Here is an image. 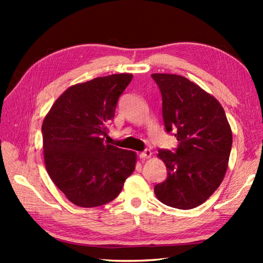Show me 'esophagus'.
I'll use <instances>...</instances> for the list:
<instances>
[{
	"instance_id": "obj_1",
	"label": "esophagus",
	"mask_w": 263,
	"mask_h": 263,
	"mask_svg": "<svg viewBox=\"0 0 263 263\" xmlns=\"http://www.w3.org/2000/svg\"><path fill=\"white\" fill-rule=\"evenodd\" d=\"M152 152H150L149 149H146L144 152H142L140 155H139V157H140V159H146V158H150L152 157Z\"/></svg>"
}]
</instances>
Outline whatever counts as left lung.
I'll return each mask as SVG.
<instances>
[{"mask_svg": "<svg viewBox=\"0 0 263 263\" xmlns=\"http://www.w3.org/2000/svg\"><path fill=\"white\" fill-rule=\"evenodd\" d=\"M163 98L167 132L174 131L178 146L158 150L167 178L155 186L164 204L192 209L208 200L226 174L233 136L220 103L186 78L154 73Z\"/></svg>", "mask_w": 263, "mask_h": 263, "instance_id": "left-lung-1", "label": "left lung"}]
</instances>
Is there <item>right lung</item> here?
<instances>
[{
  "label": "right lung",
  "instance_id": "1",
  "mask_svg": "<svg viewBox=\"0 0 263 263\" xmlns=\"http://www.w3.org/2000/svg\"><path fill=\"white\" fill-rule=\"evenodd\" d=\"M132 78L110 74L71 86L44 119L46 171L76 205L92 208L110 202L136 168L135 152L111 146L103 138Z\"/></svg>",
  "mask_w": 263,
  "mask_h": 263
}]
</instances>
